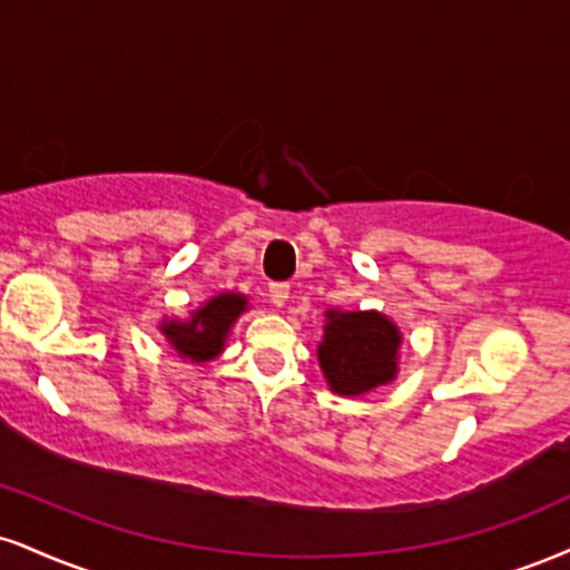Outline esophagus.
I'll return each instance as SVG.
<instances>
[{
	"instance_id": "esophagus-1",
	"label": "esophagus",
	"mask_w": 570,
	"mask_h": 570,
	"mask_svg": "<svg viewBox=\"0 0 570 570\" xmlns=\"http://www.w3.org/2000/svg\"><path fill=\"white\" fill-rule=\"evenodd\" d=\"M267 297H271L273 305L281 307L289 299V284H286V281H276V284L267 286Z\"/></svg>"
}]
</instances>
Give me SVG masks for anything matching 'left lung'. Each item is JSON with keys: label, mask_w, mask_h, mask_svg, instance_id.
Returning <instances> with one entry per match:
<instances>
[{"label": "left lung", "mask_w": 570, "mask_h": 570, "mask_svg": "<svg viewBox=\"0 0 570 570\" xmlns=\"http://www.w3.org/2000/svg\"><path fill=\"white\" fill-rule=\"evenodd\" d=\"M318 361L328 387L340 395H361L395 376L397 328L382 313L328 311Z\"/></svg>", "instance_id": "1"}]
</instances>
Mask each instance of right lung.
<instances>
[{"instance_id": "obj_1", "label": "right lung", "mask_w": 570, "mask_h": 570, "mask_svg": "<svg viewBox=\"0 0 570 570\" xmlns=\"http://www.w3.org/2000/svg\"><path fill=\"white\" fill-rule=\"evenodd\" d=\"M244 307L246 299L242 294H219V297L209 299L202 311H196L188 324L173 321V324H161V332L167 334V340L173 342L183 358L209 361L223 351L225 334Z\"/></svg>"}]
</instances>
